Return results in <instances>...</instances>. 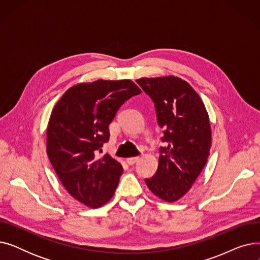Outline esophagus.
<instances>
[{
  "label": "esophagus",
  "instance_id": "34e87169",
  "mask_svg": "<svg viewBox=\"0 0 260 260\" xmlns=\"http://www.w3.org/2000/svg\"><path fill=\"white\" fill-rule=\"evenodd\" d=\"M138 160H139V157H129V158L126 159V162L128 163L129 166H133L134 163H136Z\"/></svg>",
  "mask_w": 260,
  "mask_h": 260
}]
</instances>
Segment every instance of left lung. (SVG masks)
<instances>
[{
    "instance_id": "left-lung-1",
    "label": "left lung",
    "mask_w": 260,
    "mask_h": 260,
    "mask_svg": "<svg viewBox=\"0 0 260 260\" xmlns=\"http://www.w3.org/2000/svg\"><path fill=\"white\" fill-rule=\"evenodd\" d=\"M136 82L154 101L158 124L165 129L157 172L145 183L161 200L175 202L188 192L207 165L212 145L209 114L199 94L181 78Z\"/></svg>"
}]
</instances>
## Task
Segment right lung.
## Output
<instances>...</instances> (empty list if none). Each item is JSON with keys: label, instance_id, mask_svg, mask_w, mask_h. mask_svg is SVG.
<instances>
[{"label": "right lung", "instance_id": "right-lung-1", "mask_svg": "<svg viewBox=\"0 0 260 260\" xmlns=\"http://www.w3.org/2000/svg\"><path fill=\"white\" fill-rule=\"evenodd\" d=\"M141 89L132 80H97L68 88L52 108L46 152L62 185L84 206L97 209L114 196L123 173L108 154V125L119 107Z\"/></svg>", "mask_w": 260, "mask_h": 260}]
</instances>
